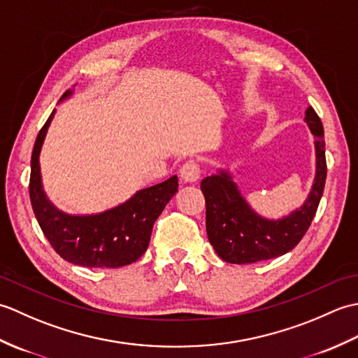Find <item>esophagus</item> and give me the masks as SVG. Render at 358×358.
<instances>
[{
	"label": "esophagus",
	"instance_id": "34e87169",
	"mask_svg": "<svg viewBox=\"0 0 358 358\" xmlns=\"http://www.w3.org/2000/svg\"><path fill=\"white\" fill-rule=\"evenodd\" d=\"M200 173V166L199 163L194 162V159H189V162H186L180 169V177L183 181H186V183H195V181H199Z\"/></svg>",
	"mask_w": 358,
	"mask_h": 358
}]
</instances>
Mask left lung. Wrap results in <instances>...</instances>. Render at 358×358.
I'll use <instances>...</instances> for the list:
<instances>
[{"mask_svg":"<svg viewBox=\"0 0 358 358\" xmlns=\"http://www.w3.org/2000/svg\"><path fill=\"white\" fill-rule=\"evenodd\" d=\"M305 121L315 136V178L306 201L289 215L278 220L258 215L227 171L218 169L201 181L208 238L222 260L246 264L280 257L299 245L309 229L323 195L326 157L323 124L313 108L306 109Z\"/></svg>","mask_w":358,"mask_h":358,"instance_id":"8db88e82","label":"left lung"}]
</instances>
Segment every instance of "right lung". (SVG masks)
<instances>
[{"label":"right lung","instance_id":"add662e5","mask_svg":"<svg viewBox=\"0 0 358 358\" xmlns=\"http://www.w3.org/2000/svg\"><path fill=\"white\" fill-rule=\"evenodd\" d=\"M71 95L67 90L59 101ZM53 115L55 109L38 134L30 159V203L43 234L59 257L85 268H121L136 262L146 252L155 220L178 191V177L141 189L100 214H66L53 206L41 183L40 152Z\"/></svg>","mask_w":358,"mask_h":358}]
</instances>
